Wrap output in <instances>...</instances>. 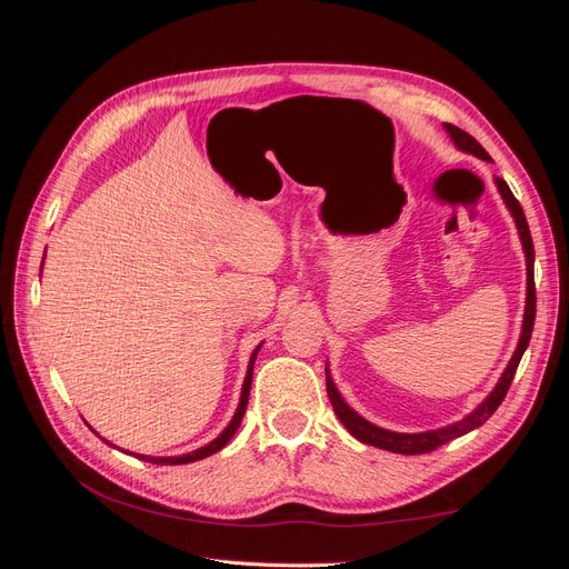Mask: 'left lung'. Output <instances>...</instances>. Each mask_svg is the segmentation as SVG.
I'll list each match as a JSON object with an SVG mask.
<instances>
[{
	"mask_svg": "<svg viewBox=\"0 0 569 569\" xmlns=\"http://www.w3.org/2000/svg\"><path fill=\"white\" fill-rule=\"evenodd\" d=\"M446 132H449V137L453 140V144L465 151V153H472V157L477 159H485V161H491V157L487 153V149L481 147L472 134H468L465 130L451 126V123H443ZM496 187L498 192H501L508 211L512 213L515 218V226H518V232H520V239H522V249H525V256H527V306H525V322H522V335H520V341H518V349H515L512 358L508 368L503 370L501 380H498V385L493 387V391L487 396L485 401H481L470 416H465L462 420L449 425V427H441V429H432V432H418V435H401V432H389V429H382L377 427L372 422H368L366 418H360L358 412L353 408H349V403L341 399V393L337 391L332 377H330V370L327 372V396H330L332 401V408L337 412V418L341 420V425L349 429V432L363 443H370V446H377V449H385V451H391V453H403V456H418V453H429L439 449L441 443L451 441L456 437H462L472 432V429H477L479 425H485L496 408L503 403L506 393L510 389V382L515 377V370H518L520 360H522V353L525 349L529 347V339H531V330H533V318H537V295H533V274H531V266H533V244H531V234H529V226H527V218H525V211L520 201L515 199V194L510 192V187L506 180L496 178Z\"/></svg>",
	"mask_w": 569,
	"mask_h": 569,
	"instance_id": "left-lung-1",
	"label": "left lung"
}]
</instances>
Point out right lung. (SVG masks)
<instances>
[{
	"label": "right lung",
	"instance_id": "add662e5",
	"mask_svg": "<svg viewBox=\"0 0 569 569\" xmlns=\"http://www.w3.org/2000/svg\"><path fill=\"white\" fill-rule=\"evenodd\" d=\"M258 349H261V343H258V347L253 349V353H251V360H249V370H247V377H244V387H242V399H239V406H237V412L232 416V420H230V425L222 429L220 432V437L218 439H213L211 443H206V446H201V449H197V451H192V453H184V456H168V458H153V456H140V453H130V456H134V458H140V460H147V462H157V465H184V462H194V460H201V458H209V456H213V453H218L222 446H226L232 437H234V432H237V427H239V422H242V418H244V410H247V403H249V391H251V375H253V360H256V356H258ZM107 441V439H104ZM109 443V441H107ZM109 446H113V443H109Z\"/></svg>",
	"mask_w": 569,
	"mask_h": 569
}]
</instances>
